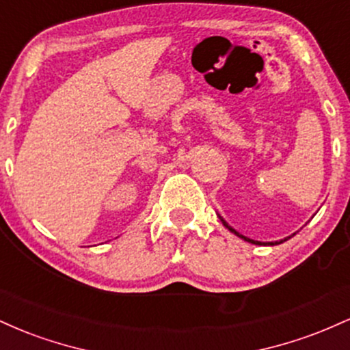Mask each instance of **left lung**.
Segmentation results:
<instances>
[{
    "instance_id": "8db88e82",
    "label": "left lung",
    "mask_w": 350,
    "mask_h": 350,
    "mask_svg": "<svg viewBox=\"0 0 350 350\" xmlns=\"http://www.w3.org/2000/svg\"><path fill=\"white\" fill-rule=\"evenodd\" d=\"M224 226H226V227H227V228H228V230H230V232H234V234H235V235H239V237H240V239L247 240V242H250V243H256V245H262V242H256V240H250V239H247V237L240 235V234H239V232H235V230H234V228H232V227H228L226 222H224ZM288 239H290V237H288ZM288 239H284V240H288ZM284 240H281V242H284ZM281 242H268V245H275V243H281Z\"/></svg>"
}]
</instances>
